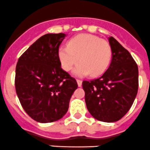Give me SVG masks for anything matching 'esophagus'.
Instances as JSON below:
<instances>
[{"label": "esophagus", "instance_id": "obj_1", "mask_svg": "<svg viewBox=\"0 0 150 150\" xmlns=\"http://www.w3.org/2000/svg\"><path fill=\"white\" fill-rule=\"evenodd\" d=\"M76 81H77V83H78V85H79V87H81V84H82V81H81V80H80V79H77Z\"/></svg>", "mask_w": 150, "mask_h": 150}]
</instances>
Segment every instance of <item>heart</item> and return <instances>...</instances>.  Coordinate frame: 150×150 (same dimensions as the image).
Listing matches in <instances>:
<instances>
[{
	"instance_id": "heart-1",
	"label": "heart",
	"mask_w": 150,
	"mask_h": 150,
	"mask_svg": "<svg viewBox=\"0 0 150 150\" xmlns=\"http://www.w3.org/2000/svg\"><path fill=\"white\" fill-rule=\"evenodd\" d=\"M62 68L70 71L79 60L75 74L98 76L106 71L112 59V50L107 41L91 34H80L71 38L67 46L58 50Z\"/></svg>"
}]
</instances>
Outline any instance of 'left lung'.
Wrapping results in <instances>:
<instances>
[{
	"label": "left lung",
	"mask_w": 150,
	"mask_h": 150,
	"mask_svg": "<svg viewBox=\"0 0 150 150\" xmlns=\"http://www.w3.org/2000/svg\"><path fill=\"white\" fill-rule=\"evenodd\" d=\"M112 61L102 76L83 81L89 113L98 120L115 122L130 109L138 91V66L125 48L114 37H108Z\"/></svg>",
	"instance_id": "left-lung-1"
}]
</instances>
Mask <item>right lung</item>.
<instances>
[{"mask_svg": "<svg viewBox=\"0 0 150 150\" xmlns=\"http://www.w3.org/2000/svg\"><path fill=\"white\" fill-rule=\"evenodd\" d=\"M65 34L41 36L19 58L15 88L23 108L40 123L61 119L68 111L77 81L63 71L58 50Z\"/></svg>", "mask_w": 150, "mask_h": 150, "instance_id": "obj_1", "label": "right lung"}]
</instances>
